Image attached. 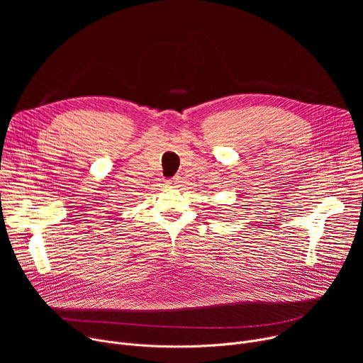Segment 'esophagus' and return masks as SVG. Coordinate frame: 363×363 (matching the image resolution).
Instances as JSON below:
<instances>
[{"mask_svg": "<svg viewBox=\"0 0 363 363\" xmlns=\"http://www.w3.org/2000/svg\"><path fill=\"white\" fill-rule=\"evenodd\" d=\"M167 185H169V186H172V188L177 186V185H178V178H172V179H169V181H167Z\"/></svg>", "mask_w": 363, "mask_h": 363, "instance_id": "1", "label": "esophagus"}]
</instances>
